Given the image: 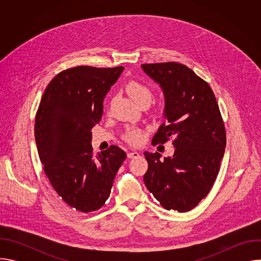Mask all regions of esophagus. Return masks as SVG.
Masks as SVG:
<instances>
[{
    "label": "esophagus",
    "mask_w": 261,
    "mask_h": 261,
    "mask_svg": "<svg viewBox=\"0 0 261 261\" xmlns=\"http://www.w3.org/2000/svg\"><path fill=\"white\" fill-rule=\"evenodd\" d=\"M127 156H128V158H137V157H139V153L136 151H132V152H129Z\"/></svg>",
    "instance_id": "34e87169"
}]
</instances>
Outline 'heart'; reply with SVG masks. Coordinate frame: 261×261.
<instances>
[{
    "mask_svg": "<svg viewBox=\"0 0 261 261\" xmlns=\"http://www.w3.org/2000/svg\"><path fill=\"white\" fill-rule=\"evenodd\" d=\"M127 93L138 104H148L153 98L151 88L137 81H131L126 86ZM124 138L133 145H139L145 138V131L136 127H129L124 135Z\"/></svg>",
    "mask_w": 261,
    "mask_h": 261,
    "instance_id": "obj_1",
    "label": "heart"
}]
</instances>
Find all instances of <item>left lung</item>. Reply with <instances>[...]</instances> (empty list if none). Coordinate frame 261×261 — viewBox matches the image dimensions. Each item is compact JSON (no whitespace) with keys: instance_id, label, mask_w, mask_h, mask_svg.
I'll use <instances>...</instances> for the list:
<instances>
[{"instance_id":"obj_1","label":"left lung","mask_w":261,"mask_h":261,"mask_svg":"<svg viewBox=\"0 0 261 261\" xmlns=\"http://www.w3.org/2000/svg\"><path fill=\"white\" fill-rule=\"evenodd\" d=\"M141 68L159 84L165 98V121L152 143L172 138L175 147L172 158L164 160L157 152H144V184L164 208L191 211L208 194L224 156L226 133L216 97L207 83L182 64Z\"/></svg>"}]
</instances>
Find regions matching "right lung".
<instances>
[{
	"mask_svg": "<svg viewBox=\"0 0 261 261\" xmlns=\"http://www.w3.org/2000/svg\"><path fill=\"white\" fill-rule=\"evenodd\" d=\"M123 70L77 66L60 72L36 114L35 139L44 172L62 200L83 213L103 206L126 159L117 145L95 157L91 144L103 100Z\"/></svg>",
	"mask_w": 261,
	"mask_h": 261,
	"instance_id": "right-lung-1",
	"label": "right lung"
}]
</instances>
